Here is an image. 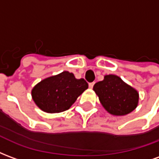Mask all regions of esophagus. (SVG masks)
I'll return each mask as SVG.
<instances>
[{"instance_id":"esophagus-1","label":"esophagus","mask_w":159,"mask_h":159,"mask_svg":"<svg viewBox=\"0 0 159 159\" xmlns=\"http://www.w3.org/2000/svg\"><path fill=\"white\" fill-rule=\"evenodd\" d=\"M93 85H94V83H90L89 84V86L90 89H93Z\"/></svg>"}]
</instances>
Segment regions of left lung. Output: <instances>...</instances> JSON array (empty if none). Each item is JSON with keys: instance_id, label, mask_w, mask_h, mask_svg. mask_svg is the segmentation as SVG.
I'll return each instance as SVG.
<instances>
[{"instance_id": "1", "label": "left lung", "mask_w": 159, "mask_h": 159, "mask_svg": "<svg viewBox=\"0 0 159 159\" xmlns=\"http://www.w3.org/2000/svg\"><path fill=\"white\" fill-rule=\"evenodd\" d=\"M101 105L114 116H124L138 106L139 93L116 75H107L93 86Z\"/></svg>"}]
</instances>
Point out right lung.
Listing matches in <instances>:
<instances>
[{
	"label": "right lung",
	"instance_id": "add662e5",
	"mask_svg": "<svg viewBox=\"0 0 159 159\" xmlns=\"http://www.w3.org/2000/svg\"><path fill=\"white\" fill-rule=\"evenodd\" d=\"M88 88L89 84L83 78L76 79L72 73L63 71L37 83L31 95L41 110L58 113L68 110Z\"/></svg>",
	"mask_w": 159,
	"mask_h": 159
}]
</instances>
